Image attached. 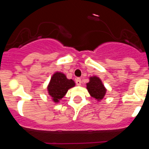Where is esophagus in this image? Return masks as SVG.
<instances>
[{"instance_id":"1","label":"esophagus","mask_w":149,"mask_h":149,"mask_svg":"<svg viewBox=\"0 0 149 149\" xmlns=\"http://www.w3.org/2000/svg\"><path fill=\"white\" fill-rule=\"evenodd\" d=\"M75 82H76V84H77V86H81V83H82V82H81V78H76Z\"/></svg>"}]
</instances>
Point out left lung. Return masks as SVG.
<instances>
[{
  "label": "left lung",
  "instance_id": "1",
  "mask_svg": "<svg viewBox=\"0 0 149 149\" xmlns=\"http://www.w3.org/2000/svg\"><path fill=\"white\" fill-rule=\"evenodd\" d=\"M86 89L89 95L98 101L103 99L107 92L101 80L97 76L89 77V82L86 84Z\"/></svg>",
  "mask_w": 149,
  "mask_h": 149
}]
</instances>
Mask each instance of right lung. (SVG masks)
Returning <instances> with one entry per match:
<instances>
[{"label":"right lung","mask_w":149,"mask_h":149,"mask_svg":"<svg viewBox=\"0 0 149 149\" xmlns=\"http://www.w3.org/2000/svg\"><path fill=\"white\" fill-rule=\"evenodd\" d=\"M75 86L72 79H68L65 74L56 72L54 74L48 85V93L54 103H58L65 95L68 90Z\"/></svg>","instance_id":"right-lung-1"}]
</instances>
